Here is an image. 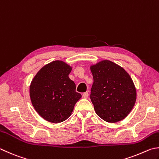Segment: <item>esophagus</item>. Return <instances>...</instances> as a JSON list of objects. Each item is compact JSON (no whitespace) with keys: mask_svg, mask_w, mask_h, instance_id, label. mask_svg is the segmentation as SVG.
<instances>
[{"mask_svg":"<svg viewBox=\"0 0 159 159\" xmlns=\"http://www.w3.org/2000/svg\"><path fill=\"white\" fill-rule=\"evenodd\" d=\"M83 97L84 98H87L89 97V93L88 92H85L83 93Z\"/></svg>","mask_w":159,"mask_h":159,"instance_id":"esophagus-1","label":"esophagus"}]
</instances>
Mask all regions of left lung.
<instances>
[{
  "label": "left lung",
  "mask_w": 159,
  "mask_h": 159,
  "mask_svg": "<svg viewBox=\"0 0 159 159\" xmlns=\"http://www.w3.org/2000/svg\"><path fill=\"white\" fill-rule=\"evenodd\" d=\"M93 77L91 95L97 115L108 122L125 119L136 100L132 79L123 68L109 60L90 66Z\"/></svg>",
  "instance_id": "8db88e82"
}]
</instances>
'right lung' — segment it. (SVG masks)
I'll return each mask as SVG.
<instances>
[{"label":"right lung","instance_id":"1","mask_svg":"<svg viewBox=\"0 0 159 159\" xmlns=\"http://www.w3.org/2000/svg\"><path fill=\"white\" fill-rule=\"evenodd\" d=\"M72 67L63 61H53L38 71L30 86L32 106L39 116L52 123L68 118L82 98L68 75Z\"/></svg>","mask_w":159,"mask_h":159}]
</instances>
